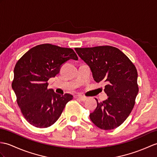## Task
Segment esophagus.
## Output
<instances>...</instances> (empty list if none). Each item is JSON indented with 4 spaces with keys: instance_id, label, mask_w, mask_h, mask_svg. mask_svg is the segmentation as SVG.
Here are the masks:
<instances>
[{
    "instance_id": "34e87169",
    "label": "esophagus",
    "mask_w": 157,
    "mask_h": 157,
    "mask_svg": "<svg viewBox=\"0 0 157 157\" xmlns=\"http://www.w3.org/2000/svg\"><path fill=\"white\" fill-rule=\"evenodd\" d=\"M76 98H79V99L81 100V101H86L87 99V97H86V96H82V95H78V96H76Z\"/></svg>"
}]
</instances>
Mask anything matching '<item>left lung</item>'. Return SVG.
Masks as SVG:
<instances>
[{"label":"left lung","mask_w":157,"mask_h":157,"mask_svg":"<svg viewBox=\"0 0 157 157\" xmlns=\"http://www.w3.org/2000/svg\"><path fill=\"white\" fill-rule=\"evenodd\" d=\"M78 56L90 65L96 82L105 83L108 99L101 102L90 118L98 128L112 130L125 121L135 104L138 92L135 65L116 47L104 45L76 47Z\"/></svg>","instance_id":"obj_1"}]
</instances>
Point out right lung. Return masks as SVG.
I'll return each instance as SVG.
<instances>
[{"mask_svg":"<svg viewBox=\"0 0 157 157\" xmlns=\"http://www.w3.org/2000/svg\"><path fill=\"white\" fill-rule=\"evenodd\" d=\"M70 59H78L72 49L45 43L33 47L17 61L12 87L22 114L33 126L53 124L73 99L70 94L61 96L47 88L49 78L59 74L61 65Z\"/></svg>","mask_w":157,"mask_h":157,"instance_id":"add662e5","label":"right lung"}]
</instances>
